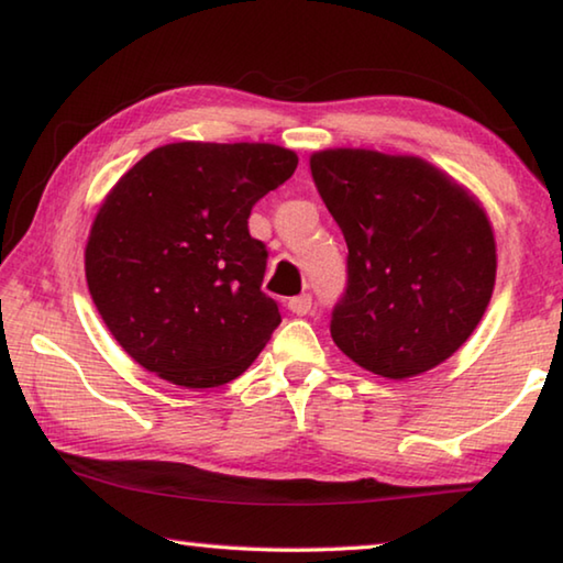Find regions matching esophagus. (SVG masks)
Here are the masks:
<instances>
[{"label":"esophagus","instance_id":"1","mask_svg":"<svg viewBox=\"0 0 563 563\" xmlns=\"http://www.w3.org/2000/svg\"><path fill=\"white\" fill-rule=\"evenodd\" d=\"M288 308L295 312V316H308V312L312 310V295H308V292L298 295V298H292L288 302Z\"/></svg>","mask_w":563,"mask_h":563}]
</instances>
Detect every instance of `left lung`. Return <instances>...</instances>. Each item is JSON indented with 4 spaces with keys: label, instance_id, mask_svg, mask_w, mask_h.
Masks as SVG:
<instances>
[{
    "label": "left lung",
    "instance_id": "1",
    "mask_svg": "<svg viewBox=\"0 0 563 563\" xmlns=\"http://www.w3.org/2000/svg\"><path fill=\"white\" fill-rule=\"evenodd\" d=\"M310 170L347 243L345 292L330 318L335 345L389 379L454 355L497 278L482 208L415 156L338 148L312 156Z\"/></svg>",
    "mask_w": 563,
    "mask_h": 563
}]
</instances>
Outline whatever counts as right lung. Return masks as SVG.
I'll return each instance as SVG.
<instances>
[{"label":"right lung","instance_id":"obj_1","mask_svg":"<svg viewBox=\"0 0 563 563\" xmlns=\"http://www.w3.org/2000/svg\"><path fill=\"white\" fill-rule=\"evenodd\" d=\"M298 156L273 144H168L133 166L99 208L87 283L129 355L168 383L203 389L251 367L280 325L263 292L268 247L253 206Z\"/></svg>","mask_w":563,"mask_h":563}]
</instances>
